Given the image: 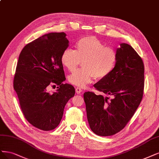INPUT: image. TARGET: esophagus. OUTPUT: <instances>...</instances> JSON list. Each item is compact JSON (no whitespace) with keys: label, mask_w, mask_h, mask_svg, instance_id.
<instances>
[{"label":"esophagus","mask_w":159,"mask_h":159,"mask_svg":"<svg viewBox=\"0 0 159 159\" xmlns=\"http://www.w3.org/2000/svg\"><path fill=\"white\" fill-rule=\"evenodd\" d=\"M75 92L77 94H81L82 90L80 88H79V87H77V88H75Z\"/></svg>","instance_id":"34e87169"}]
</instances>
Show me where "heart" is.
<instances>
[{
    "mask_svg": "<svg viewBox=\"0 0 159 159\" xmlns=\"http://www.w3.org/2000/svg\"><path fill=\"white\" fill-rule=\"evenodd\" d=\"M117 61V53L114 48L93 36L80 39L75 44V51L66 48L62 52L61 62L63 66L72 72L82 62L83 68L75 71L68 76L72 85L84 88L94 81L102 80L110 75Z\"/></svg>",
    "mask_w": 159,
    "mask_h": 159,
    "instance_id": "heart-1",
    "label": "heart"
}]
</instances>
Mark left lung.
Instances as JSON below:
<instances>
[{"mask_svg":"<svg viewBox=\"0 0 159 159\" xmlns=\"http://www.w3.org/2000/svg\"><path fill=\"white\" fill-rule=\"evenodd\" d=\"M116 49V66L95 88L108 97L85 92L84 97L91 129L100 136H110L121 131L132 118L142 100L144 88V64L141 58L126 43Z\"/></svg>","mask_w":159,"mask_h":159,"instance_id":"8db88e82","label":"left lung"}]
</instances>
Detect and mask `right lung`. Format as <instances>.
Here are the masks:
<instances>
[{"mask_svg":"<svg viewBox=\"0 0 159 159\" xmlns=\"http://www.w3.org/2000/svg\"><path fill=\"white\" fill-rule=\"evenodd\" d=\"M64 32L50 33L26 45L21 51L14 78V89L21 110L32 125L41 130L56 128L64 109L75 95L74 87L63 84L66 78L61 54L69 46ZM58 85L50 94L48 87Z\"/></svg>","mask_w":159,"mask_h":159,"instance_id":"add662e5","label":"right lung"}]
</instances>
